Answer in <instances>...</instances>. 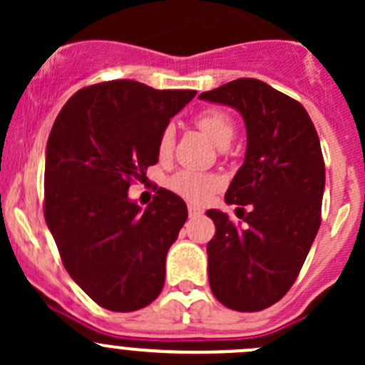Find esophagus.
<instances>
[{
	"label": "esophagus",
	"mask_w": 365,
	"mask_h": 365,
	"mask_svg": "<svg viewBox=\"0 0 365 365\" xmlns=\"http://www.w3.org/2000/svg\"><path fill=\"white\" fill-rule=\"evenodd\" d=\"M201 213H203V210H201L200 206L189 205V217H197V215H201Z\"/></svg>",
	"instance_id": "1"
}]
</instances>
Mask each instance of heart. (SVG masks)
Returning a JSON list of instances; mask_svg holds the SVG:
<instances>
[{"label": "heart", "mask_w": 365, "mask_h": 365, "mask_svg": "<svg viewBox=\"0 0 365 365\" xmlns=\"http://www.w3.org/2000/svg\"><path fill=\"white\" fill-rule=\"evenodd\" d=\"M196 125L212 139L215 145L226 146L233 139L235 123L227 113L219 109H208L196 118ZM173 146H175V130L173 127L162 128L159 141H157V155L165 160L171 157ZM224 182L215 173H200L182 169L169 178L168 187L180 197L192 203H205L217 190L222 189Z\"/></svg>", "instance_id": "obj_1"}]
</instances>
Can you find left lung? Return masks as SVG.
I'll use <instances>...</instances> for the list:
<instances>
[{"mask_svg": "<svg viewBox=\"0 0 365 365\" xmlns=\"http://www.w3.org/2000/svg\"><path fill=\"white\" fill-rule=\"evenodd\" d=\"M200 98L238 109L247 127L245 162L224 200L251 212L237 208L244 226L206 212L215 224L206 247L210 288L233 311H263L289 292L322 224L325 160L318 132L300 102L252 77Z\"/></svg>", "mask_w": 365, "mask_h": 365, "instance_id": "8db88e82", "label": "left lung"}]
</instances>
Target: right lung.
<instances>
[{"label": "right lung", "mask_w": 365, "mask_h": 365, "mask_svg": "<svg viewBox=\"0 0 365 365\" xmlns=\"http://www.w3.org/2000/svg\"><path fill=\"white\" fill-rule=\"evenodd\" d=\"M194 95L104 81L76 91L51 128L43 217L70 277L109 311H138L164 288L187 205L160 187L141 212L127 190L159 162L162 128Z\"/></svg>", "instance_id": "add662e5"}]
</instances>
